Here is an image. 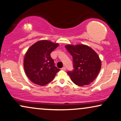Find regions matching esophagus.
I'll list each match as a JSON object with an SVG mask.
<instances>
[{"mask_svg":"<svg viewBox=\"0 0 121 121\" xmlns=\"http://www.w3.org/2000/svg\"><path fill=\"white\" fill-rule=\"evenodd\" d=\"M61 69H62V70H64H64H66V68H65V67H63V68Z\"/></svg>","mask_w":121,"mask_h":121,"instance_id":"1","label":"esophagus"}]
</instances>
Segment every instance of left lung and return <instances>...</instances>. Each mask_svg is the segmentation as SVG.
I'll list each match as a JSON object with an SVG mask.
<instances>
[{
    "mask_svg": "<svg viewBox=\"0 0 121 121\" xmlns=\"http://www.w3.org/2000/svg\"><path fill=\"white\" fill-rule=\"evenodd\" d=\"M73 57V71L67 72L76 85H88L98 76L101 68V60L97 53L90 47L84 44L65 46Z\"/></svg>",
    "mask_w": 121,
    "mask_h": 121,
    "instance_id": "left-lung-1",
    "label": "left lung"
}]
</instances>
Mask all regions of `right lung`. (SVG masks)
<instances>
[{
	"label": "right lung",
	"instance_id": "1",
	"mask_svg": "<svg viewBox=\"0 0 121 121\" xmlns=\"http://www.w3.org/2000/svg\"><path fill=\"white\" fill-rule=\"evenodd\" d=\"M58 45L49 40H39L26 51L24 59V70L28 78L34 84L46 85L60 70L55 66L51 57V52Z\"/></svg>",
	"mask_w": 121,
	"mask_h": 121
}]
</instances>
